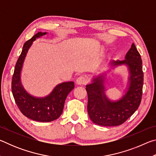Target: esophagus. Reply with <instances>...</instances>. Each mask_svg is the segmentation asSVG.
I'll use <instances>...</instances> for the list:
<instances>
[{
  "label": "esophagus",
  "mask_w": 156,
  "mask_h": 156,
  "mask_svg": "<svg viewBox=\"0 0 156 156\" xmlns=\"http://www.w3.org/2000/svg\"><path fill=\"white\" fill-rule=\"evenodd\" d=\"M76 83L78 84H86L88 83V78L86 76H81L77 78Z\"/></svg>",
  "instance_id": "esophagus-1"
}]
</instances>
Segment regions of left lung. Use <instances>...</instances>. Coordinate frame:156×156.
<instances>
[{"mask_svg":"<svg viewBox=\"0 0 156 156\" xmlns=\"http://www.w3.org/2000/svg\"><path fill=\"white\" fill-rule=\"evenodd\" d=\"M113 66L126 65L130 77L128 91L121 100L112 102L105 94L103 79L99 76L86 86L87 111L92 122L100 126H112L123 124L138 109L141 102L144 76L140 54L134 43L126 53L125 60L112 62Z\"/></svg>","mask_w":156,"mask_h":156,"instance_id":"left-lung-1","label":"left lung"}]
</instances>
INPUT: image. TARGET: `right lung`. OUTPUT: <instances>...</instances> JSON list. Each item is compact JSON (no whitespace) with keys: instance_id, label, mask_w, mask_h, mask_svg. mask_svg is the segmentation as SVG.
<instances>
[{"instance_id":"obj_1","label":"right lung","mask_w":156,"mask_h":156,"mask_svg":"<svg viewBox=\"0 0 156 156\" xmlns=\"http://www.w3.org/2000/svg\"><path fill=\"white\" fill-rule=\"evenodd\" d=\"M46 34L47 32H38L25 42L16 64L12 81L13 96L21 113L30 119L43 122H51L60 117L62 113L66 98L74 88L73 82L62 83L58 84L49 96L41 98L30 96L23 89L20 83V71L26 54L33 41Z\"/></svg>"}]
</instances>
